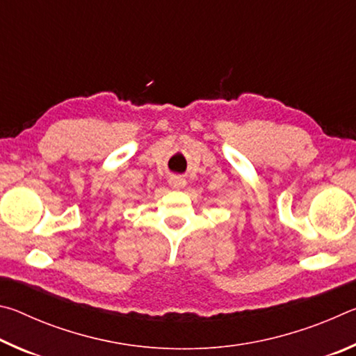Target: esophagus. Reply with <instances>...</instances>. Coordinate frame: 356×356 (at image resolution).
Masks as SVG:
<instances>
[{
  "mask_svg": "<svg viewBox=\"0 0 356 356\" xmlns=\"http://www.w3.org/2000/svg\"><path fill=\"white\" fill-rule=\"evenodd\" d=\"M170 185L172 186V188L180 190V188H184V186L186 185V180L182 179V177H171L170 179Z\"/></svg>",
  "mask_w": 356,
  "mask_h": 356,
  "instance_id": "1",
  "label": "esophagus"
}]
</instances>
